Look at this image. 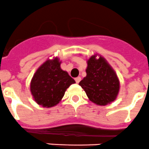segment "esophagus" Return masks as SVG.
Here are the masks:
<instances>
[{
  "label": "esophagus",
  "instance_id": "esophagus-1",
  "mask_svg": "<svg viewBox=\"0 0 149 149\" xmlns=\"http://www.w3.org/2000/svg\"><path fill=\"white\" fill-rule=\"evenodd\" d=\"M80 80H81L80 77H77V78H75V81H76V82H77V83H79V82H80Z\"/></svg>",
  "mask_w": 149,
  "mask_h": 149
}]
</instances>
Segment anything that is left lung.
<instances>
[{
  "label": "left lung",
  "mask_w": 149,
  "mask_h": 149,
  "mask_svg": "<svg viewBox=\"0 0 149 149\" xmlns=\"http://www.w3.org/2000/svg\"><path fill=\"white\" fill-rule=\"evenodd\" d=\"M79 85L86 92L91 102L106 105L113 102L120 89L119 79L114 70L104 57L92 56L88 61L86 77Z\"/></svg>",
  "instance_id": "1"
}]
</instances>
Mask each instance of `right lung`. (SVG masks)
Returning a JSON list of instances; mask_svg holds the SVG:
<instances>
[{
  "instance_id": "obj_1",
  "label": "right lung",
  "mask_w": 149,
  "mask_h": 149,
  "mask_svg": "<svg viewBox=\"0 0 149 149\" xmlns=\"http://www.w3.org/2000/svg\"><path fill=\"white\" fill-rule=\"evenodd\" d=\"M75 80L61 68L57 57L48 60L37 70L31 81L30 89L40 105L51 107L61 102L67 88Z\"/></svg>"
}]
</instances>
